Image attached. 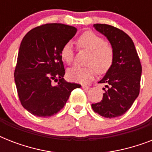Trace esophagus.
<instances>
[{
    "label": "esophagus",
    "mask_w": 152,
    "mask_h": 152,
    "mask_svg": "<svg viewBox=\"0 0 152 152\" xmlns=\"http://www.w3.org/2000/svg\"><path fill=\"white\" fill-rule=\"evenodd\" d=\"M82 88L84 89V90H88V88H89V86L86 85V84H83V85H82Z\"/></svg>",
    "instance_id": "34e87169"
}]
</instances>
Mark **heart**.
Returning a JSON list of instances; mask_svg holds the SVG:
<instances>
[{
  "label": "heart",
  "mask_w": 152,
  "mask_h": 152,
  "mask_svg": "<svg viewBox=\"0 0 152 152\" xmlns=\"http://www.w3.org/2000/svg\"><path fill=\"white\" fill-rule=\"evenodd\" d=\"M80 47L85 49L91 54L87 61L88 66L76 65L69 69L68 76L72 81L78 83H88L96 75V72L103 73L111 67L113 61V50L105 42L103 38L91 31L83 33L79 39ZM61 57L64 62L70 64L74 58L73 44L68 42L62 47Z\"/></svg>",
  "instance_id": "heart-1"
}]
</instances>
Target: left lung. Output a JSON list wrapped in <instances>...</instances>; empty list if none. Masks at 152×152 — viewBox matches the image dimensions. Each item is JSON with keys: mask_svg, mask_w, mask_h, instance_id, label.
Segmentation results:
<instances>
[{"mask_svg": "<svg viewBox=\"0 0 152 152\" xmlns=\"http://www.w3.org/2000/svg\"><path fill=\"white\" fill-rule=\"evenodd\" d=\"M94 27L110 41L114 56L111 67L99 82L106 84L102 100L91 107L104 118H117L129 110L139 95L141 64L132 39L125 32L108 24Z\"/></svg>", "mask_w": 152, "mask_h": 152, "instance_id": "1", "label": "left lung"}]
</instances>
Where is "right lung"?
Instances as JSON below:
<instances>
[{"label": "right lung", "mask_w": 152, "mask_h": 152, "mask_svg": "<svg viewBox=\"0 0 152 152\" xmlns=\"http://www.w3.org/2000/svg\"><path fill=\"white\" fill-rule=\"evenodd\" d=\"M75 27L46 23L31 30L20 44L14 77L22 106L33 115L50 117L59 112L72 91L80 84L64 80L61 50L76 34ZM53 82H57V86Z\"/></svg>", "instance_id": "obj_1"}]
</instances>
